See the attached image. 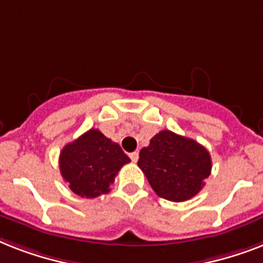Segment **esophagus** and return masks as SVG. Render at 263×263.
<instances>
[{"instance_id":"esophagus-1","label":"esophagus","mask_w":263,"mask_h":263,"mask_svg":"<svg viewBox=\"0 0 263 263\" xmlns=\"http://www.w3.org/2000/svg\"><path fill=\"white\" fill-rule=\"evenodd\" d=\"M129 158H131L132 162H136V161L139 160V153H138V152L131 153V154H129Z\"/></svg>"}]
</instances>
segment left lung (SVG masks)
Instances as JSON below:
<instances>
[{
  "label": "left lung",
  "instance_id": "obj_1",
  "mask_svg": "<svg viewBox=\"0 0 263 263\" xmlns=\"http://www.w3.org/2000/svg\"><path fill=\"white\" fill-rule=\"evenodd\" d=\"M139 166L156 194L172 202L191 199L212 172L206 148L172 131L158 132L139 153Z\"/></svg>",
  "mask_w": 263,
  "mask_h": 263
}]
</instances>
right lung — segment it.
I'll list each match as a JSON object with an SVG mask.
<instances>
[{
	"label": "right lung",
	"instance_id": "right-lung-1",
	"mask_svg": "<svg viewBox=\"0 0 263 263\" xmlns=\"http://www.w3.org/2000/svg\"><path fill=\"white\" fill-rule=\"evenodd\" d=\"M129 158L119 144L91 128L60 153V172L76 195L86 198L107 194L121 166Z\"/></svg>",
	"mask_w": 263,
	"mask_h": 263
}]
</instances>
